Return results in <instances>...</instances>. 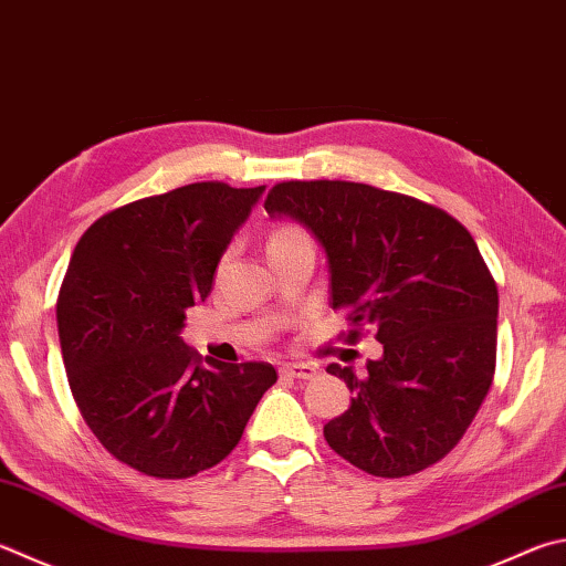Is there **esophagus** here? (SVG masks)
Masks as SVG:
<instances>
[{
  "instance_id": "esophagus-1",
  "label": "esophagus",
  "mask_w": 566,
  "mask_h": 566,
  "mask_svg": "<svg viewBox=\"0 0 566 566\" xmlns=\"http://www.w3.org/2000/svg\"><path fill=\"white\" fill-rule=\"evenodd\" d=\"M282 376L286 378H302V381H310V378L316 376V368L310 364H284L282 366Z\"/></svg>"
}]
</instances>
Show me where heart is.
Segmentation results:
<instances>
[{"label":"heart","instance_id":"heart-1","mask_svg":"<svg viewBox=\"0 0 566 566\" xmlns=\"http://www.w3.org/2000/svg\"><path fill=\"white\" fill-rule=\"evenodd\" d=\"M300 230H294V228H282V230H276L274 234H272V240L270 242H282V240H292V238H300Z\"/></svg>","mask_w":566,"mask_h":566}]
</instances>
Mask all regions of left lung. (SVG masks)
Returning <instances> with one entry per match:
<instances>
[{"label":"left lung","instance_id":"left-lung-1","mask_svg":"<svg viewBox=\"0 0 566 566\" xmlns=\"http://www.w3.org/2000/svg\"><path fill=\"white\" fill-rule=\"evenodd\" d=\"M270 218L314 234L332 306H348V342L374 324L384 356L364 376L328 364L352 390L324 426L334 453L378 478L446 458L485 400L497 354V286L475 240L448 212L346 180H290L264 200Z\"/></svg>","mask_w":566,"mask_h":566}]
</instances>
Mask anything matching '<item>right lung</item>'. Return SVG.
<instances>
[{"label":"right lung","mask_w":566,"mask_h":566,"mask_svg":"<svg viewBox=\"0 0 566 566\" xmlns=\"http://www.w3.org/2000/svg\"><path fill=\"white\" fill-rule=\"evenodd\" d=\"M260 188L192 182L98 218L56 302L71 394L113 458L180 480L218 465L276 381L272 364L202 366L180 338Z\"/></svg>","instance_id":"obj_1"}]
</instances>
